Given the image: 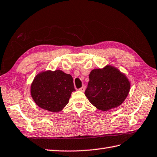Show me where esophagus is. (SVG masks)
Here are the masks:
<instances>
[{
  "label": "esophagus",
  "mask_w": 157,
  "mask_h": 157,
  "mask_svg": "<svg viewBox=\"0 0 157 157\" xmlns=\"http://www.w3.org/2000/svg\"><path fill=\"white\" fill-rule=\"evenodd\" d=\"M85 85H82L81 88L79 89V90H81V91H82V92H84L85 91Z\"/></svg>",
  "instance_id": "obj_1"
}]
</instances>
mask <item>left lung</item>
<instances>
[{"label": "left lung", "mask_w": 157, "mask_h": 157, "mask_svg": "<svg viewBox=\"0 0 157 157\" xmlns=\"http://www.w3.org/2000/svg\"><path fill=\"white\" fill-rule=\"evenodd\" d=\"M130 83L119 70L111 66L94 69L85 94L97 109L108 111L120 105L130 91Z\"/></svg>", "instance_id": "left-lung-1"}]
</instances>
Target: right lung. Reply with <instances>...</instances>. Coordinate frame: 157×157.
Returning <instances> with one entry per match:
<instances>
[{
  "mask_svg": "<svg viewBox=\"0 0 157 157\" xmlns=\"http://www.w3.org/2000/svg\"><path fill=\"white\" fill-rule=\"evenodd\" d=\"M75 90L72 76L60 70L40 73L31 86V95L35 103L52 112L62 111Z\"/></svg>",
  "mask_w": 157,
  "mask_h": 157,
  "instance_id": "obj_1",
  "label": "right lung"
}]
</instances>
